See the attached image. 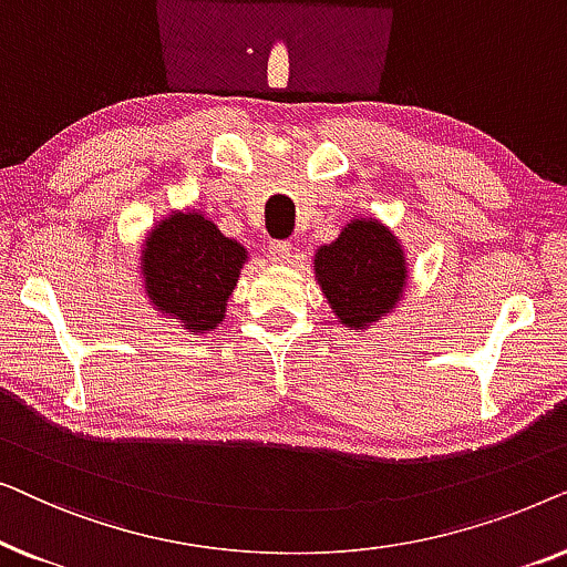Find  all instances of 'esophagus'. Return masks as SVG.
<instances>
[{"label":"esophagus","mask_w":567,"mask_h":567,"mask_svg":"<svg viewBox=\"0 0 567 567\" xmlns=\"http://www.w3.org/2000/svg\"><path fill=\"white\" fill-rule=\"evenodd\" d=\"M268 260L276 262V266H284V262L291 260V243H286V239H274V243H268Z\"/></svg>","instance_id":"34e87169"}]
</instances>
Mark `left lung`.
Instances as JSON below:
<instances>
[{
    "mask_svg": "<svg viewBox=\"0 0 567 567\" xmlns=\"http://www.w3.org/2000/svg\"><path fill=\"white\" fill-rule=\"evenodd\" d=\"M312 268L336 322L355 332L400 307L410 276L402 243L377 216L348 221L330 245L317 247Z\"/></svg>",
    "mask_w": 567,
    "mask_h": 567,
    "instance_id": "obj_1",
    "label": "left lung"
}]
</instances>
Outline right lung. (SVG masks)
Here are the masks:
<instances>
[{"instance_id":"obj_1","label":"right lung","mask_w":567,"mask_h":567,"mask_svg":"<svg viewBox=\"0 0 567 567\" xmlns=\"http://www.w3.org/2000/svg\"><path fill=\"white\" fill-rule=\"evenodd\" d=\"M247 247L198 208H177L154 224L138 255V281L150 307L190 336L219 328L247 262Z\"/></svg>"}]
</instances>
